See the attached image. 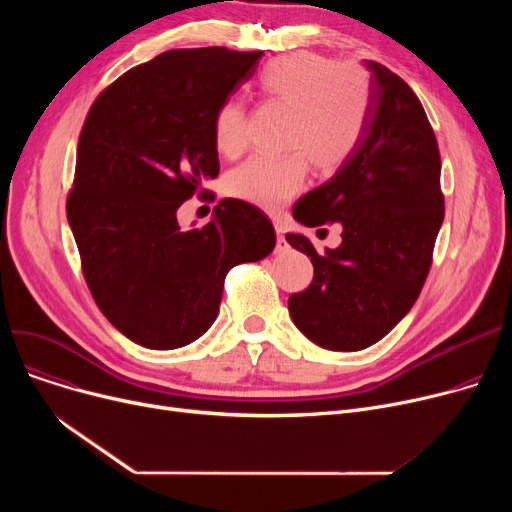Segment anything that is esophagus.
Masks as SVG:
<instances>
[{"label": "esophagus", "instance_id": "34e87169", "mask_svg": "<svg viewBox=\"0 0 512 512\" xmlns=\"http://www.w3.org/2000/svg\"><path fill=\"white\" fill-rule=\"evenodd\" d=\"M276 234H278L276 253H286V251H288V242H286V238H284V228H282V224H276Z\"/></svg>", "mask_w": 512, "mask_h": 512}]
</instances>
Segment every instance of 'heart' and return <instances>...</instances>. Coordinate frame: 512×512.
Segmentation results:
<instances>
[{
	"label": "heart",
	"instance_id": "1",
	"mask_svg": "<svg viewBox=\"0 0 512 512\" xmlns=\"http://www.w3.org/2000/svg\"><path fill=\"white\" fill-rule=\"evenodd\" d=\"M257 89L290 112L284 157H251L228 176V193L261 209L278 211L307 182L309 164L336 172L357 151L369 118L371 85L363 68L317 53H290L267 62ZM213 141L226 157L247 147V114L240 101H224L213 118Z\"/></svg>",
	"mask_w": 512,
	"mask_h": 512
}]
</instances>
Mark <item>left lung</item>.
I'll return each instance as SVG.
<instances>
[{
    "label": "left lung",
    "instance_id": "left-lung-1",
    "mask_svg": "<svg viewBox=\"0 0 512 512\" xmlns=\"http://www.w3.org/2000/svg\"><path fill=\"white\" fill-rule=\"evenodd\" d=\"M365 66L371 107L357 151L292 207L307 228L342 224L340 247L317 253L307 236L286 234L313 263L309 288L288 299L294 326L348 353L382 340L411 311L444 220L440 151L421 101L386 66Z\"/></svg>",
    "mask_w": 512,
    "mask_h": 512
}]
</instances>
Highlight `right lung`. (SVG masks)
<instances>
[{"label": "right lung", "instance_id": "obj_1", "mask_svg": "<svg viewBox=\"0 0 512 512\" xmlns=\"http://www.w3.org/2000/svg\"><path fill=\"white\" fill-rule=\"evenodd\" d=\"M263 51L170 49L99 93L78 137L66 213L83 274L110 324L172 351L218 317L226 274L276 247L267 215L224 199L203 228L178 207L220 174L213 118Z\"/></svg>", "mask_w": 512, "mask_h": 512}]
</instances>
